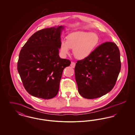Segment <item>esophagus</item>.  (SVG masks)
<instances>
[{
    "mask_svg": "<svg viewBox=\"0 0 135 135\" xmlns=\"http://www.w3.org/2000/svg\"><path fill=\"white\" fill-rule=\"evenodd\" d=\"M75 62H72L71 63L70 66L72 68H74L75 66Z\"/></svg>",
    "mask_w": 135,
    "mask_h": 135,
    "instance_id": "34e87169",
    "label": "esophagus"
}]
</instances>
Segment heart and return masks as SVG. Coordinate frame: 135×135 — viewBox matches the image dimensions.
Segmentation results:
<instances>
[{
	"label": "heart",
	"instance_id": "b5f03b06",
	"mask_svg": "<svg viewBox=\"0 0 135 135\" xmlns=\"http://www.w3.org/2000/svg\"><path fill=\"white\" fill-rule=\"evenodd\" d=\"M100 40L99 36L96 33L72 32L66 37V41H61L59 49L63 56L69 55L70 49L73 50L75 58L82 60L90 57L99 45Z\"/></svg>",
	"mask_w": 135,
	"mask_h": 135
}]
</instances>
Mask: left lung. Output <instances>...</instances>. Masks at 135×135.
I'll use <instances>...</instances> for the list:
<instances>
[{
    "label": "left lung",
    "instance_id": "1",
    "mask_svg": "<svg viewBox=\"0 0 135 135\" xmlns=\"http://www.w3.org/2000/svg\"><path fill=\"white\" fill-rule=\"evenodd\" d=\"M120 69V51L115 44L100 45L89 57L76 63L75 76L79 94L88 99L106 95L114 86Z\"/></svg>",
    "mask_w": 135,
    "mask_h": 135
}]
</instances>
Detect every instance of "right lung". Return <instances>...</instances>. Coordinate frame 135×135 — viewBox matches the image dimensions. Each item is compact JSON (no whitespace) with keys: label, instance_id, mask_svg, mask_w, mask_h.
Segmentation results:
<instances>
[{"label":"right lung","instance_id":"add662e5","mask_svg":"<svg viewBox=\"0 0 135 135\" xmlns=\"http://www.w3.org/2000/svg\"><path fill=\"white\" fill-rule=\"evenodd\" d=\"M62 26L34 33L20 52L17 69L26 91L33 96L50 99L58 94L65 68L70 61L59 56Z\"/></svg>","mask_w":135,"mask_h":135}]
</instances>
